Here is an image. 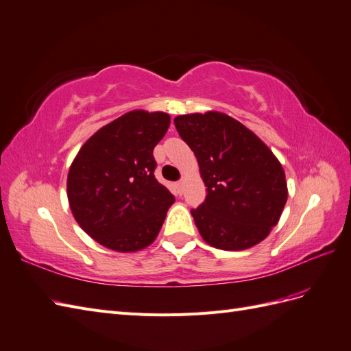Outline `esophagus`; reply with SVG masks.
Returning <instances> with one entry per match:
<instances>
[{"instance_id": "1", "label": "esophagus", "mask_w": 351, "mask_h": 351, "mask_svg": "<svg viewBox=\"0 0 351 351\" xmlns=\"http://www.w3.org/2000/svg\"><path fill=\"white\" fill-rule=\"evenodd\" d=\"M177 191H178V193H180V195L183 193V182H182V180H180V182L177 183Z\"/></svg>"}]
</instances>
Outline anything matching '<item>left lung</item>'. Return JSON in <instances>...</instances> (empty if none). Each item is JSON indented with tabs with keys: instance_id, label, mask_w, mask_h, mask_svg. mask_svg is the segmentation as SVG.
<instances>
[{
	"instance_id": "1",
	"label": "left lung",
	"mask_w": 351,
	"mask_h": 351,
	"mask_svg": "<svg viewBox=\"0 0 351 351\" xmlns=\"http://www.w3.org/2000/svg\"><path fill=\"white\" fill-rule=\"evenodd\" d=\"M174 124L197 158L206 187L205 201L191 211L204 241L242 251L266 239L288 197L285 173L271 150L220 112L180 115Z\"/></svg>"
}]
</instances>
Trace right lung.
<instances>
[{
    "instance_id": "add662e5",
    "label": "right lung",
    "mask_w": 351,
    "mask_h": 351,
    "mask_svg": "<svg viewBox=\"0 0 351 351\" xmlns=\"http://www.w3.org/2000/svg\"><path fill=\"white\" fill-rule=\"evenodd\" d=\"M168 127L164 112H128L91 136L73 159L68 174L72 214L109 250L146 248L176 201L154 174V149Z\"/></svg>"
}]
</instances>
